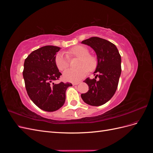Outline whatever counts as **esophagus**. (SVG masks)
<instances>
[{
    "mask_svg": "<svg viewBox=\"0 0 153 153\" xmlns=\"http://www.w3.org/2000/svg\"><path fill=\"white\" fill-rule=\"evenodd\" d=\"M79 83L80 82H73V83H72V84L73 85H78V84H79Z\"/></svg>",
    "mask_w": 153,
    "mask_h": 153,
    "instance_id": "1",
    "label": "esophagus"
}]
</instances>
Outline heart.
Returning a JSON list of instances; mask_svg holds the SVG:
<instances>
[{
    "mask_svg": "<svg viewBox=\"0 0 153 153\" xmlns=\"http://www.w3.org/2000/svg\"><path fill=\"white\" fill-rule=\"evenodd\" d=\"M87 48L82 45L75 46L69 52V55L72 57L79 58L76 69H68L64 73L62 78L68 82H75L84 78L87 70L91 71L96 66V60L94 56L89 54ZM69 61L67 56L62 53H59L55 58V66L60 71H64L69 66Z\"/></svg>",
    "mask_w": 153,
    "mask_h": 153,
    "instance_id": "heart-1",
    "label": "heart"
}]
</instances>
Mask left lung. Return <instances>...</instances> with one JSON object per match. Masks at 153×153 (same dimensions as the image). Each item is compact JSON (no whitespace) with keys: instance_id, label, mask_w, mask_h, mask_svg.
Returning a JSON list of instances; mask_svg holds the SVG:
<instances>
[{"instance_id":"8db88e82","label":"left lung","mask_w":153,"mask_h":153,"mask_svg":"<svg viewBox=\"0 0 153 153\" xmlns=\"http://www.w3.org/2000/svg\"><path fill=\"white\" fill-rule=\"evenodd\" d=\"M89 46L97 55L98 64L94 73L95 78H86L84 81L89 86V91L82 94L85 103L91 106H101L108 101L117 90L121 73V57L114 44L110 41L92 37L82 41ZM99 78L96 81V78Z\"/></svg>"}]
</instances>
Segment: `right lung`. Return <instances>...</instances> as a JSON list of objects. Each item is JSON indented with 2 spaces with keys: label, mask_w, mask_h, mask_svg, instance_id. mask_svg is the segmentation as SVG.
<instances>
[{
  "label": "right lung",
  "mask_w": 153,
  "mask_h": 153,
  "mask_svg": "<svg viewBox=\"0 0 153 153\" xmlns=\"http://www.w3.org/2000/svg\"><path fill=\"white\" fill-rule=\"evenodd\" d=\"M61 48L48 45L33 51L24 62L23 76L30 100L41 110L53 112L63 106L71 83L55 84L62 74L55 66L56 53Z\"/></svg>",
  "instance_id": "right-lung-1"
}]
</instances>
